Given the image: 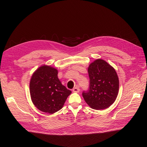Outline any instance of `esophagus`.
<instances>
[{"mask_svg": "<svg viewBox=\"0 0 147 147\" xmlns=\"http://www.w3.org/2000/svg\"><path fill=\"white\" fill-rule=\"evenodd\" d=\"M80 91V89L78 87H75L73 89V92H76V93H78Z\"/></svg>", "mask_w": 147, "mask_h": 147, "instance_id": "obj_1", "label": "esophagus"}]
</instances>
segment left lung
I'll return each instance as SVG.
<instances>
[{
    "mask_svg": "<svg viewBox=\"0 0 147 147\" xmlns=\"http://www.w3.org/2000/svg\"><path fill=\"white\" fill-rule=\"evenodd\" d=\"M89 87L83 91V97L93 109L109 108L116 99L119 82L115 69L106 61L96 59L88 68Z\"/></svg>",
    "mask_w": 147,
    "mask_h": 147,
    "instance_id": "obj_1",
    "label": "left lung"
}]
</instances>
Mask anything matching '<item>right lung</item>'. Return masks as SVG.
Instances as JSON below:
<instances>
[{
  "instance_id": "obj_1",
  "label": "right lung",
  "mask_w": 147,
  "mask_h": 147,
  "mask_svg": "<svg viewBox=\"0 0 147 147\" xmlns=\"http://www.w3.org/2000/svg\"><path fill=\"white\" fill-rule=\"evenodd\" d=\"M57 69L50 66L38 68L33 74L30 83L32 102L37 109L53 114L60 110L71 91L61 84Z\"/></svg>"
}]
</instances>
